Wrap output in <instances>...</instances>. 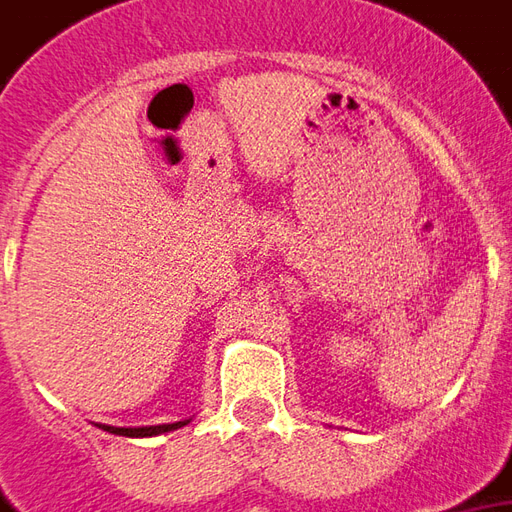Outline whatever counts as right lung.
<instances>
[{
  "mask_svg": "<svg viewBox=\"0 0 512 512\" xmlns=\"http://www.w3.org/2000/svg\"><path fill=\"white\" fill-rule=\"evenodd\" d=\"M181 426H186V421L161 426H142V429H119V426H102V429H105V432H114V435H125V438H150V435L172 432V429H181Z\"/></svg>",
  "mask_w": 512,
  "mask_h": 512,
  "instance_id": "obj_1",
  "label": "right lung"
}]
</instances>
